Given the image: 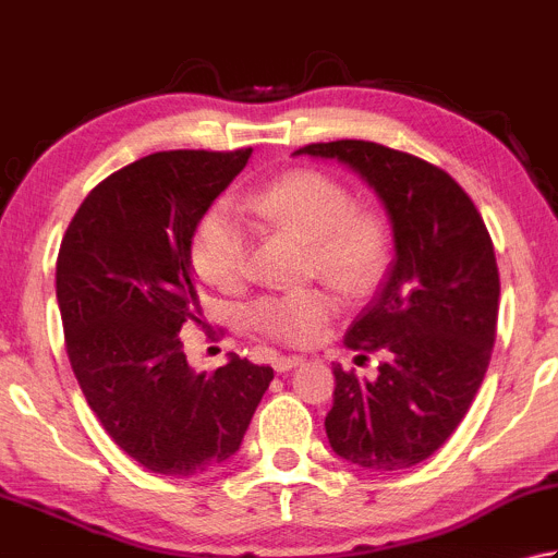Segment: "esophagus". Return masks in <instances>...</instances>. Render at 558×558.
<instances>
[{"label": "esophagus", "mask_w": 558, "mask_h": 558, "mask_svg": "<svg viewBox=\"0 0 558 558\" xmlns=\"http://www.w3.org/2000/svg\"><path fill=\"white\" fill-rule=\"evenodd\" d=\"M298 365H302V357H298V355H282V357H278L276 360V373H288V369H292V367H298Z\"/></svg>", "instance_id": "esophagus-1"}]
</instances>
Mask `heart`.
<instances>
[{"label": "heart", "instance_id": "b5f03b06", "mask_svg": "<svg viewBox=\"0 0 558 558\" xmlns=\"http://www.w3.org/2000/svg\"><path fill=\"white\" fill-rule=\"evenodd\" d=\"M256 222L312 244V256L338 288L360 294L369 290L389 260V229L373 210L355 207L351 191L324 171L294 169L246 198ZM193 266L220 290H234L248 268V227L227 203H215L193 234ZM336 312L331 292L322 288L290 290L251 304L246 316L256 331L290 345L319 338Z\"/></svg>", "mask_w": 558, "mask_h": 558}]
</instances>
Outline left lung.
I'll use <instances>...</instances> for the list:
<instances>
[{
    "label": "left lung",
    "instance_id": "left-lung-1",
    "mask_svg": "<svg viewBox=\"0 0 558 558\" xmlns=\"http://www.w3.org/2000/svg\"><path fill=\"white\" fill-rule=\"evenodd\" d=\"M294 155L338 159L387 207L397 256L345 333L363 357L381 355L377 379L333 365L324 425L343 460L369 472L409 469L450 438L484 381L500 298L494 242L462 185L407 151L336 140Z\"/></svg>",
    "mask_w": 558,
    "mask_h": 558
}]
</instances>
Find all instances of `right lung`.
Masks as SVG:
<instances>
[{
	"mask_svg": "<svg viewBox=\"0 0 558 558\" xmlns=\"http://www.w3.org/2000/svg\"><path fill=\"white\" fill-rule=\"evenodd\" d=\"M248 149L157 151L86 195L62 236L54 288L74 377L104 430L155 474L195 476L227 462L272 379L229 355L195 373L181 326L201 322L195 227Z\"/></svg>",
	"mask_w": 558,
	"mask_h": 558,
	"instance_id": "right-lung-1",
	"label": "right lung"
}]
</instances>
